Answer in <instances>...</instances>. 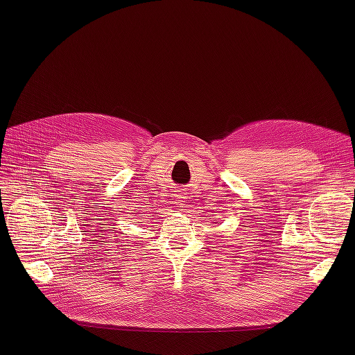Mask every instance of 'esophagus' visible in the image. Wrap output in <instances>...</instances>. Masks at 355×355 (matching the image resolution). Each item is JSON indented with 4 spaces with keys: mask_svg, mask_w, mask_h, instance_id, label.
I'll use <instances>...</instances> for the list:
<instances>
[{
    "mask_svg": "<svg viewBox=\"0 0 355 355\" xmlns=\"http://www.w3.org/2000/svg\"><path fill=\"white\" fill-rule=\"evenodd\" d=\"M184 202H187V201H185V197H184L182 194H178V197H177V204H178V206H184Z\"/></svg>",
    "mask_w": 355,
    "mask_h": 355,
    "instance_id": "obj_1",
    "label": "esophagus"
}]
</instances>
